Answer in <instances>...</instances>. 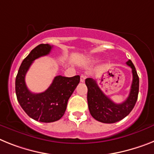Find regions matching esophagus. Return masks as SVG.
<instances>
[{"instance_id":"esophagus-1","label":"esophagus","mask_w":154,"mask_h":154,"mask_svg":"<svg viewBox=\"0 0 154 154\" xmlns=\"http://www.w3.org/2000/svg\"><path fill=\"white\" fill-rule=\"evenodd\" d=\"M85 78H86V77H85V75H81V82H85Z\"/></svg>"}]
</instances>
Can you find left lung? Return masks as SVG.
<instances>
[{
  "mask_svg": "<svg viewBox=\"0 0 154 154\" xmlns=\"http://www.w3.org/2000/svg\"><path fill=\"white\" fill-rule=\"evenodd\" d=\"M127 65L131 68L132 83L127 99L121 103H113L101 91L95 80L87 78L85 84L88 88V104L90 113L96 121L106 124L116 123L131 113L138 99L139 88V76L135 66L129 59Z\"/></svg>",
  "mask_w": 154,
  "mask_h": 154,
  "instance_id": "1",
  "label": "left lung"
}]
</instances>
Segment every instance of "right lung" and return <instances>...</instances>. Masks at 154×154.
Returning a JSON list of instances; mask_svg holds the SVG:
<instances>
[{
	"label": "right lung",
	"instance_id": "obj_1",
	"mask_svg": "<svg viewBox=\"0 0 154 154\" xmlns=\"http://www.w3.org/2000/svg\"><path fill=\"white\" fill-rule=\"evenodd\" d=\"M52 46L41 44L23 59L15 78V93L18 102L26 114L35 121L54 122L63 117L69 97L80 82V76H56L48 88L41 93H32L27 88L25 76L36 59L50 53Z\"/></svg>",
	"mask_w": 154,
	"mask_h": 154
}]
</instances>
